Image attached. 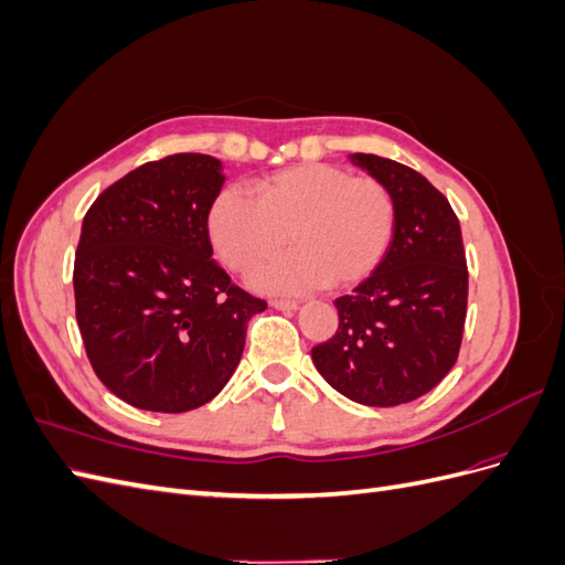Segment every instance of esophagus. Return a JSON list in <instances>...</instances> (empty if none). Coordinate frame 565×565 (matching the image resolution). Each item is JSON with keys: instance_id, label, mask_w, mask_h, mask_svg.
Here are the masks:
<instances>
[{"instance_id": "esophagus-1", "label": "esophagus", "mask_w": 565, "mask_h": 565, "mask_svg": "<svg viewBox=\"0 0 565 565\" xmlns=\"http://www.w3.org/2000/svg\"><path fill=\"white\" fill-rule=\"evenodd\" d=\"M270 306H273V309H278V311H297L299 309V303L289 301V299H273Z\"/></svg>"}]
</instances>
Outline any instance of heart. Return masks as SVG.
Masks as SVG:
<instances>
[{
    "instance_id": "b5f03b06",
    "label": "heart",
    "mask_w": 565,
    "mask_h": 565,
    "mask_svg": "<svg viewBox=\"0 0 565 565\" xmlns=\"http://www.w3.org/2000/svg\"><path fill=\"white\" fill-rule=\"evenodd\" d=\"M393 200L372 177L334 164H297L254 183V198L224 191L210 212L212 245L231 270L252 273L287 243L295 249L256 276L268 292L363 282L393 235Z\"/></svg>"
}]
</instances>
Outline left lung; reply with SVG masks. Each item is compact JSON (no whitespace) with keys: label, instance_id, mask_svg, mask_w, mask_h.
<instances>
[{"label":"left lung","instance_id":"8db88e82","mask_svg":"<svg viewBox=\"0 0 565 565\" xmlns=\"http://www.w3.org/2000/svg\"><path fill=\"white\" fill-rule=\"evenodd\" d=\"M351 162L391 193L393 237L372 276L334 301L339 328L311 355L341 396L393 407L431 391L457 361L467 256L448 198L419 172L367 152H353Z\"/></svg>","mask_w":565,"mask_h":565}]
</instances>
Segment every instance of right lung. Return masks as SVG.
<instances>
[{
  "label": "right lung",
  "instance_id": "1",
  "mask_svg": "<svg viewBox=\"0 0 565 565\" xmlns=\"http://www.w3.org/2000/svg\"><path fill=\"white\" fill-rule=\"evenodd\" d=\"M221 162L177 152L108 185L82 221L75 313L87 358L117 398L150 413L210 403L241 363L266 301L212 259Z\"/></svg>",
  "mask_w": 565,
  "mask_h": 565
}]
</instances>
